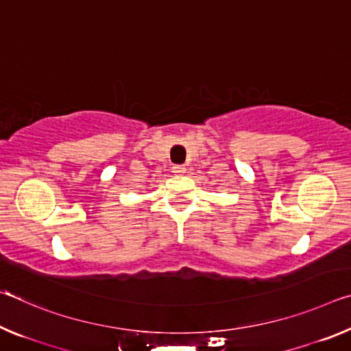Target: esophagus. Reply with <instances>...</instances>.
<instances>
[{
  "instance_id": "obj_1",
  "label": "esophagus",
  "mask_w": 351,
  "mask_h": 351,
  "mask_svg": "<svg viewBox=\"0 0 351 351\" xmlns=\"http://www.w3.org/2000/svg\"><path fill=\"white\" fill-rule=\"evenodd\" d=\"M171 171H173V173H184V171H186V167H184V165H173V167H171Z\"/></svg>"
}]
</instances>
